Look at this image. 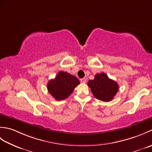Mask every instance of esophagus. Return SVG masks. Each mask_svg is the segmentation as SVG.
Instances as JSON below:
<instances>
[{
    "mask_svg": "<svg viewBox=\"0 0 152 152\" xmlns=\"http://www.w3.org/2000/svg\"><path fill=\"white\" fill-rule=\"evenodd\" d=\"M86 78H82V79H81L80 80V82H81V83H86Z\"/></svg>",
    "mask_w": 152,
    "mask_h": 152,
    "instance_id": "34e87169",
    "label": "esophagus"
}]
</instances>
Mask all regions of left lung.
<instances>
[{"mask_svg":"<svg viewBox=\"0 0 152 152\" xmlns=\"http://www.w3.org/2000/svg\"><path fill=\"white\" fill-rule=\"evenodd\" d=\"M88 85L95 97L104 102L112 101L119 89L117 82L103 72L96 74L94 80H89Z\"/></svg>","mask_w":152,"mask_h":152,"instance_id":"8db88e82","label":"left lung"}]
</instances>
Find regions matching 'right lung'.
<instances>
[{
	"label": "right lung",
	"instance_id": "right-lung-1",
	"mask_svg": "<svg viewBox=\"0 0 152 152\" xmlns=\"http://www.w3.org/2000/svg\"><path fill=\"white\" fill-rule=\"evenodd\" d=\"M78 84L80 81L76 76L61 71L56 78L48 82L47 88L53 98L57 101H62L66 99Z\"/></svg>",
	"mask_w": 152,
	"mask_h": 152
}]
</instances>
